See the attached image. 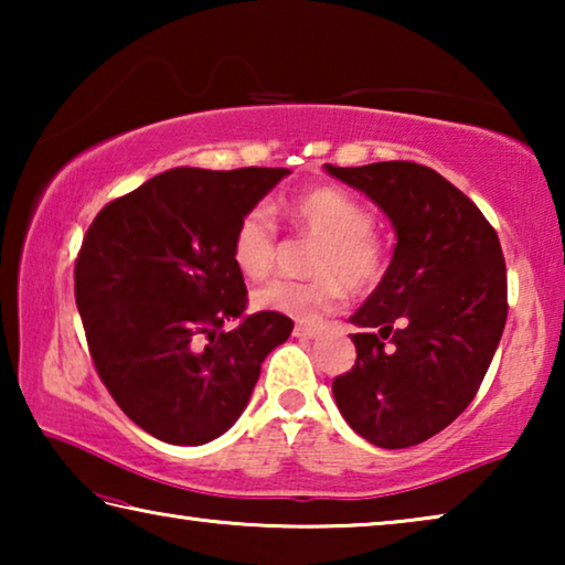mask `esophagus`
Instances as JSON below:
<instances>
[{"instance_id": "1", "label": "esophagus", "mask_w": 565, "mask_h": 565, "mask_svg": "<svg viewBox=\"0 0 565 565\" xmlns=\"http://www.w3.org/2000/svg\"><path fill=\"white\" fill-rule=\"evenodd\" d=\"M321 333V327H306V323H299V327L294 329V337L299 339H317Z\"/></svg>"}]
</instances>
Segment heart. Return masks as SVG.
Returning <instances> with one entry per match:
<instances>
[{
	"mask_svg": "<svg viewBox=\"0 0 565 565\" xmlns=\"http://www.w3.org/2000/svg\"><path fill=\"white\" fill-rule=\"evenodd\" d=\"M286 216L313 238L311 281L274 279L254 291V306L296 321H317L337 309L343 286L351 294H369L388 269V246L374 228L371 212L356 196L337 186H317L294 196ZM276 256V224L266 206H254L238 218L232 236V259L248 281L271 271Z\"/></svg>",
	"mask_w": 565,
	"mask_h": 565,
	"instance_id": "heart-1",
	"label": "heart"
}]
</instances>
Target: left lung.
<instances>
[{
	"mask_svg": "<svg viewBox=\"0 0 565 565\" xmlns=\"http://www.w3.org/2000/svg\"><path fill=\"white\" fill-rule=\"evenodd\" d=\"M388 216L396 246L353 313L356 363L333 379L341 416L381 448H408L463 414L509 317L493 226L438 171L414 161L331 167Z\"/></svg>",
	"mask_w": 565,
	"mask_h": 565,
	"instance_id": "1",
	"label": "left lung"
}]
</instances>
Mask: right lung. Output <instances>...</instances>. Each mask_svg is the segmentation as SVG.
<instances>
[{"mask_svg": "<svg viewBox=\"0 0 565 565\" xmlns=\"http://www.w3.org/2000/svg\"><path fill=\"white\" fill-rule=\"evenodd\" d=\"M286 174L169 169L109 202L84 236L74 294L92 361L124 414L159 441L202 446L228 431L264 359L291 337L289 317H246L232 259L238 218Z\"/></svg>", "mask_w": 565, "mask_h": 565, "instance_id": "add662e5", "label": "right lung"}]
</instances>
